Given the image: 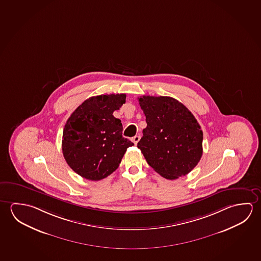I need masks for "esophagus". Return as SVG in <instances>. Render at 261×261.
Segmentation results:
<instances>
[{"label": "esophagus", "instance_id": "obj_1", "mask_svg": "<svg viewBox=\"0 0 261 261\" xmlns=\"http://www.w3.org/2000/svg\"><path fill=\"white\" fill-rule=\"evenodd\" d=\"M139 140H140V136H135V137L132 138V141L134 142L135 145H137V143L139 142Z\"/></svg>", "mask_w": 261, "mask_h": 261}]
</instances>
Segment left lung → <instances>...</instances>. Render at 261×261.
<instances>
[{
    "mask_svg": "<svg viewBox=\"0 0 261 261\" xmlns=\"http://www.w3.org/2000/svg\"><path fill=\"white\" fill-rule=\"evenodd\" d=\"M138 101L147 125L137 147L147 164L167 179L188 175L203 154V132L195 116L169 96L143 95Z\"/></svg>",
    "mask_w": 261,
    "mask_h": 261,
    "instance_id": "left-lung-1",
    "label": "left lung"
}]
</instances>
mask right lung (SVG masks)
Listing matches in <instances>:
<instances>
[{
	"instance_id": "add662e5",
	"label": "right lung",
	"mask_w": 261,
	"mask_h": 261,
	"mask_svg": "<svg viewBox=\"0 0 261 261\" xmlns=\"http://www.w3.org/2000/svg\"><path fill=\"white\" fill-rule=\"evenodd\" d=\"M124 94L86 99L64 125L62 149L69 167L82 177L103 179L119 167L132 142L122 136L121 120L113 116L125 103Z\"/></svg>"
}]
</instances>
